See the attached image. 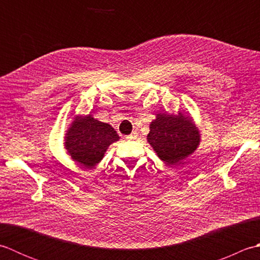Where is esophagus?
Returning <instances> with one entry per match:
<instances>
[{
    "mask_svg": "<svg viewBox=\"0 0 260 260\" xmlns=\"http://www.w3.org/2000/svg\"><path fill=\"white\" fill-rule=\"evenodd\" d=\"M136 137H137V133H136V132H133V133L129 134L128 136H126V139L127 140H135Z\"/></svg>",
    "mask_w": 260,
    "mask_h": 260,
    "instance_id": "esophagus-1",
    "label": "esophagus"
}]
</instances>
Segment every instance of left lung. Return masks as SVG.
<instances>
[{"mask_svg": "<svg viewBox=\"0 0 260 260\" xmlns=\"http://www.w3.org/2000/svg\"><path fill=\"white\" fill-rule=\"evenodd\" d=\"M147 141L163 162L176 165L197 150L200 134L192 119L183 114H157L150 125Z\"/></svg>", "mask_w": 260, "mask_h": 260, "instance_id": "8db88e82", "label": "left lung"}]
</instances>
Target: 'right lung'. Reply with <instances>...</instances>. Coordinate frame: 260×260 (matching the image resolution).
<instances>
[{"label": "right lung", "instance_id": "add662e5", "mask_svg": "<svg viewBox=\"0 0 260 260\" xmlns=\"http://www.w3.org/2000/svg\"><path fill=\"white\" fill-rule=\"evenodd\" d=\"M64 146L74 161L86 168L95 167L119 136L112 126L88 115L77 117L66 134Z\"/></svg>", "mask_w": 260, "mask_h": 260}]
</instances>
